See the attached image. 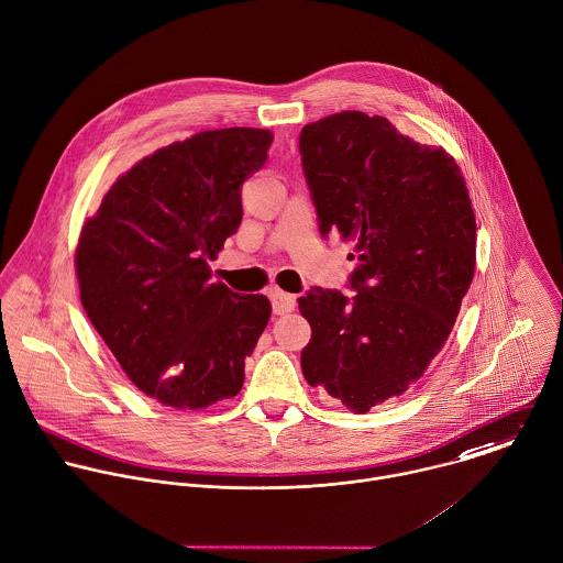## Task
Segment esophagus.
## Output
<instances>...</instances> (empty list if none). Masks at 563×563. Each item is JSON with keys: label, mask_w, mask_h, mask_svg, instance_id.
<instances>
[{"label": "esophagus", "mask_w": 563, "mask_h": 563, "mask_svg": "<svg viewBox=\"0 0 563 563\" xmlns=\"http://www.w3.org/2000/svg\"><path fill=\"white\" fill-rule=\"evenodd\" d=\"M269 298H272V309L276 316H285L296 309V296H291L287 291L274 289V291H269Z\"/></svg>", "instance_id": "1"}]
</instances>
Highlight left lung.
<instances>
[{"instance_id":"left-lung-1","label":"left lung","mask_w":563,"mask_h":563,"mask_svg":"<svg viewBox=\"0 0 563 563\" xmlns=\"http://www.w3.org/2000/svg\"><path fill=\"white\" fill-rule=\"evenodd\" d=\"M320 234L355 243L353 296L311 287L302 375L353 412L401 397L448 342L476 267V214L454 157L390 120L342 111L302 126Z\"/></svg>"}]
</instances>
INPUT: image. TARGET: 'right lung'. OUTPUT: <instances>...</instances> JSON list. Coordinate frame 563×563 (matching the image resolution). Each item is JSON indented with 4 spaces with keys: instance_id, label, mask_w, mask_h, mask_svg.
<instances>
[{
    "instance_id": "obj_1",
    "label": "right lung",
    "mask_w": 563,
    "mask_h": 563,
    "mask_svg": "<svg viewBox=\"0 0 563 563\" xmlns=\"http://www.w3.org/2000/svg\"><path fill=\"white\" fill-rule=\"evenodd\" d=\"M272 137L232 126L173 142L118 177L80 230L82 309L126 377L168 408L239 395L272 316L265 296L212 283L208 267L241 225V186Z\"/></svg>"
}]
</instances>
